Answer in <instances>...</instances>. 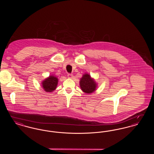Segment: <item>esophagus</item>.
<instances>
[{"label":"esophagus","mask_w":154,"mask_h":154,"mask_svg":"<svg viewBox=\"0 0 154 154\" xmlns=\"http://www.w3.org/2000/svg\"><path fill=\"white\" fill-rule=\"evenodd\" d=\"M67 77L68 78H70V79H72L73 76V74H72L69 73L67 74Z\"/></svg>","instance_id":"obj_1"}]
</instances>
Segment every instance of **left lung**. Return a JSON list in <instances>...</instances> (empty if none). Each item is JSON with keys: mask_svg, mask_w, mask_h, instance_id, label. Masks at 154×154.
<instances>
[{"mask_svg": "<svg viewBox=\"0 0 154 154\" xmlns=\"http://www.w3.org/2000/svg\"><path fill=\"white\" fill-rule=\"evenodd\" d=\"M81 89L86 94H91L94 92L96 88L95 81L88 74H85L81 79Z\"/></svg>", "mask_w": 154, "mask_h": 154, "instance_id": "obj_1", "label": "left lung"}]
</instances>
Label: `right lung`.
<instances>
[{
	"mask_svg": "<svg viewBox=\"0 0 154 154\" xmlns=\"http://www.w3.org/2000/svg\"><path fill=\"white\" fill-rule=\"evenodd\" d=\"M58 79L53 75H51L42 82V86L46 92H52L54 91L58 84Z\"/></svg>",
	"mask_w": 154,
	"mask_h": 154,
	"instance_id": "1",
	"label": "right lung"
}]
</instances>
